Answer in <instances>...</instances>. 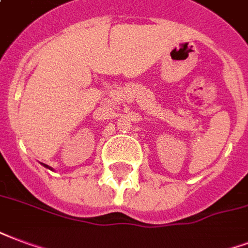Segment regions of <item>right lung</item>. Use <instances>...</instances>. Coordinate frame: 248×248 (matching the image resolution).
Wrapping results in <instances>:
<instances>
[{
    "label": "right lung",
    "mask_w": 248,
    "mask_h": 248,
    "mask_svg": "<svg viewBox=\"0 0 248 248\" xmlns=\"http://www.w3.org/2000/svg\"><path fill=\"white\" fill-rule=\"evenodd\" d=\"M43 166L46 167V168H49V170H51V167H48V166H46V164H43Z\"/></svg>",
    "instance_id": "obj_1"
}]
</instances>
